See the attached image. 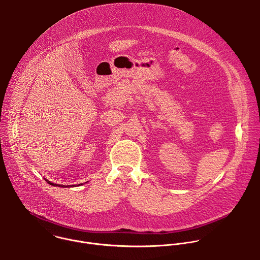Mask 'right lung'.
I'll list each match as a JSON object with an SVG mask.
<instances>
[{"label": "right lung", "instance_id": "1", "mask_svg": "<svg viewBox=\"0 0 260 260\" xmlns=\"http://www.w3.org/2000/svg\"><path fill=\"white\" fill-rule=\"evenodd\" d=\"M47 181V183L48 184H50V185H53V186H58V187H69V186H66V185H59V184H54V183H51L50 181H48V180H46Z\"/></svg>", "mask_w": 260, "mask_h": 260}]
</instances>
